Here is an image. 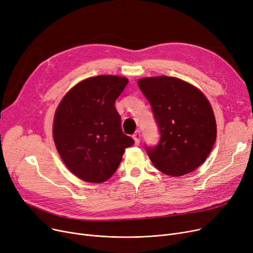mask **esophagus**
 <instances>
[{"label": "esophagus", "instance_id": "esophagus-1", "mask_svg": "<svg viewBox=\"0 0 253 253\" xmlns=\"http://www.w3.org/2000/svg\"><path fill=\"white\" fill-rule=\"evenodd\" d=\"M133 138H134V140H135V144H136V145H139L140 140H141V133H140L139 130L136 131V133L133 135Z\"/></svg>", "mask_w": 253, "mask_h": 253}]
</instances>
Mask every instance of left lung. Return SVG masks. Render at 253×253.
<instances>
[{
    "label": "left lung",
    "instance_id": "obj_1",
    "mask_svg": "<svg viewBox=\"0 0 253 253\" xmlns=\"http://www.w3.org/2000/svg\"><path fill=\"white\" fill-rule=\"evenodd\" d=\"M151 105L161 139L145 146L153 166L170 176L195 171L210 154L216 140V122L204 93L191 84L169 76L139 79Z\"/></svg>",
    "mask_w": 253,
    "mask_h": 253
}]
</instances>
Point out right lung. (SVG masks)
Instances as JSON below:
<instances>
[{
	"instance_id": "1",
	"label": "right lung",
	"mask_w": 253,
	"mask_h": 253,
	"mask_svg": "<svg viewBox=\"0 0 253 253\" xmlns=\"http://www.w3.org/2000/svg\"><path fill=\"white\" fill-rule=\"evenodd\" d=\"M127 79L113 75L87 78L71 88L55 111L53 140L68 169L84 181L109 179L135 141L124 134L114 106Z\"/></svg>"
}]
</instances>
